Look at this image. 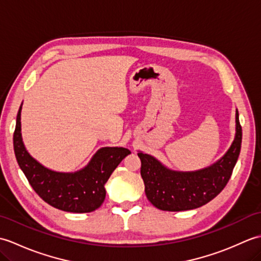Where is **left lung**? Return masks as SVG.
I'll list each match as a JSON object with an SVG mask.
<instances>
[{
  "label": "left lung",
  "instance_id": "8db88e82",
  "mask_svg": "<svg viewBox=\"0 0 261 261\" xmlns=\"http://www.w3.org/2000/svg\"><path fill=\"white\" fill-rule=\"evenodd\" d=\"M236 123V137L229 150L215 164L201 170H170L150 154L138 153L149 202L159 210L178 212L197 208L218 196L228 184L240 153L242 129L238 111Z\"/></svg>",
  "mask_w": 261,
  "mask_h": 261
}]
</instances>
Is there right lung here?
<instances>
[{
  "label": "right lung",
  "mask_w": 261,
  "mask_h": 261,
  "mask_svg": "<svg viewBox=\"0 0 261 261\" xmlns=\"http://www.w3.org/2000/svg\"><path fill=\"white\" fill-rule=\"evenodd\" d=\"M21 109L16 115L13 147L16 160L28 181L43 201L73 213L93 212L105 198L104 185L113 170L131 151L122 147H104L86 167L75 173H58L46 168L27 151L21 137Z\"/></svg>",
  "instance_id": "1"
}]
</instances>
